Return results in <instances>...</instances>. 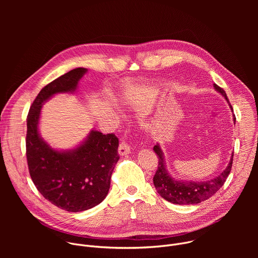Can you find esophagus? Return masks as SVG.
<instances>
[{"label": "esophagus", "instance_id": "34e87169", "mask_svg": "<svg viewBox=\"0 0 258 258\" xmlns=\"http://www.w3.org/2000/svg\"><path fill=\"white\" fill-rule=\"evenodd\" d=\"M131 153V147L128 144H126L125 142H122L119 144V147H118V154L120 156H123V155H127Z\"/></svg>", "mask_w": 258, "mask_h": 258}]
</instances>
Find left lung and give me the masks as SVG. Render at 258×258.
<instances>
[{
    "instance_id": "left-lung-1",
    "label": "left lung",
    "mask_w": 258,
    "mask_h": 258,
    "mask_svg": "<svg viewBox=\"0 0 258 258\" xmlns=\"http://www.w3.org/2000/svg\"><path fill=\"white\" fill-rule=\"evenodd\" d=\"M213 87L216 92H218L226 99V101L229 103L231 110L233 111V108L229 102L226 92L222 88H219L216 84H214ZM233 120L235 123L236 117L234 114H233ZM153 150L158 157V168L153 177V183L155 186V189L163 199H165L170 203L178 204V205L198 204L202 201L207 200L211 196H213L220 188L223 187L228 175L231 172V168L233 164L234 153H232L228 166L219 175L204 181L182 180V179L179 180L172 177L167 171L164 153L158 143L154 146Z\"/></svg>"
}]
</instances>
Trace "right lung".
Returning <instances> with one entry per match:
<instances>
[{
  "mask_svg": "<svg viewBox=\"0 0 258 258\" xmlns=\"http://www.w3.org/2000/svg\"><path fill=\"white\" fill-rule=\"evenodd\" d=\"M87 72L83 67L72 69L47 85L27 115L26 157L31 179L45 199L69 212L91 209L106 198L119 159L118 139L113 134L93 130L76 148L68 150L53 148L40 134L43 105L57 94H75Z\"/></svg>",
  "mask_w": 258,
  "mask_h": 258,
  "instance_id": "1",
  "label": "right lung"
}]
</instances>
